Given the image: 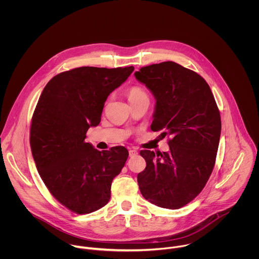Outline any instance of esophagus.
Here are the masks:
<instances>
[{"label": "esophagus", "instance_id": "obj_1", "mask_svg": "<svg viewBox=\"0 0 259 259\" xmlns=\"http://www.w3.org/2000/svg\"><path fill=\"white\" fill-rule=\"evenodd\" d=\"M128 152H130V156H131V157H133V156H135V155L138 154V151H137L136 149H134V148H130Z\"/></svg>", "mask_w": 259, "mask_h": 259}]
</instances>
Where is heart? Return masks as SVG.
<instances>
[{
  "mask_svg": "<svg viewBox=\"0 0 259 259\" xmlns=\"http://www.w3.org/2000/svg\"><path fill=\"white\" fill-rule=\"evenodd\" d=\"M126 96H127V99L131 102H134L136 100H139L141 98H144V97H147V94L146 92L141 88V87H138V85H135V87H132L127 93H126Z\"/></svg>",
  "mask_w": 259,
  "mask_h": 259,
  "instance_id": "heart-1",
  "label": "heart"
}]
</instances>
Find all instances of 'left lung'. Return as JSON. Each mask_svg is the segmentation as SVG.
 <instances>
[{"label": "left lung", "instance_id": "8db88e82", "mask_svg": "<svg viewBox=\"0 0 259 259\" xmlns=\"http://www.w3.org/2000/svg\"><path fill=\"white\" fill-rule=\"evenodd\" d=\"M135 76L156 101L151 131L172 137L166 152L141 151L147 166L138 175L140 190L152 204L179 209L198 195L212 172L221 113L205 79L175 62L144 67Z\"/></svg>", "mask_w": 259, "mask_h": 259}]
</instances>
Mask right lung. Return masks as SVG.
I'll use <instances>...</instances> for the list:
<instances>
[{"label":"right lung","mask_w":259,"mask_h":259,"mask_svg":"<svg viewBox=\"0 0 259 259\" xmlns=\"http://www.w3.org/2000/svg\"><path fill=\"white\" fill-rule=\"evenodd\" d=\"M135 68L81 67L55 75L34 111L30 145L38 175L52 195L77 214L94 212L111 198L112 180L128 156L124 147L98 150L84 142L105 103Z\"/></svg>","instance_id":"right-lung-1"}]
</instances>
